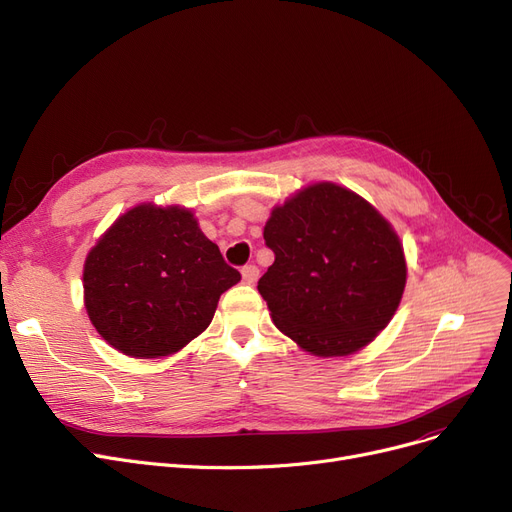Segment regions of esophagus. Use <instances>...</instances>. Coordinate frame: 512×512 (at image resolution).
Returning a JSON list of instances; mask_svg holds the SVG:
<instances>
[{
	"label": "esophagus",
	"mask_w": 512,
	"mask_h": 512,
	"mask_svg": "<svg viewBox=\"0 0 512 512\" xmlns=\"http://www.w3.org/2000/svg\"><path fill=\"white\" fill-rule=\"evenodd\" d=\"M240 274H242V282L244 284H255L257 282V278H259V268L257 265H244V268L240 270Z\"/></svg>",
	"instance_id": "obj_1"
}]
</instances>
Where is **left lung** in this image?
<instances>
[{"instance_id": "left-lung-1", "label": "left lung", "mask_w": 512, "mask_h": 512, "mask_svg": "<svg viewBox=\"0 0 512 512\" xmlns=\"http://www.w3.org/2000/svg\"><path fill=\"white\" fill-rule=\"evenodd\" d=\"M274 263L259 278L274 324L301 349L337 358L389 324L406 286V257L389 221L355 192L307 186L263 228Z\"/></svg>"}]
</instances>
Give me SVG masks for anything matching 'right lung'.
Wrapping results in <instances>:
<instances>
[{"mask_svg": "<svg viewBox=\"0 0 512 512\" xmlns=\"http://www.w3.org/2000/svg\"><path fill=\"white\" fill-rule=\"evenodd\" d=\"M240 280L184 207L138 205L110 226L83 265L85 309L102 339L131 358H161L211 324Z\"/></svg>", "mask_w": 512, "mask_h": 512, "instance_id": "right-lung-1", "label": "right lung"}]
</instances>
